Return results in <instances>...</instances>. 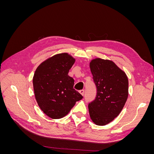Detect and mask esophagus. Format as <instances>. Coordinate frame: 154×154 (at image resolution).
Wrapping results in <instances>:
<instances>
[{"label": "esophagus", "mask_w": 154, "mask_h": 154, "mask_svg": "<svg viewBox=\"0 0 154 154\" xmlns=\"http://www.w3.org/2000/svg\"><path fill=\"white\" fill-rule=\"evenodd\" d=\"M79 92H80L82 96L84 95V90H83H83H80V91H79Z\"/></svg>", "instance_id": "1"}]
</instances>
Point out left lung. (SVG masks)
Listing matches in <instances>:
<instances>
[{
    "instance_id": "1",
    "label": "left lung",
    "mask_w": 154,
    "mask_h": 154,
    "mask_svg": "<svg viewBox=\"0 0 154 154\" xmlns=\"http://www.w3.org/2000/svg\"><path fill=\"white\" fill-rule=\"evenodd\" d=\"M90 69L97 88L96 97L88 104L91 119L96 125H106L122 110L128 96L127 74L109 60L95 58Z\"/></svg>"
}]
</instances>
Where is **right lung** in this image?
Here are the masks:
<instances>
[{"label":"right lung","instance_id":"obj_1","mask_svg":"<svg viewBox=\"0 0 154 154\" xmlns=\"http://www.w3.org/2000/svg\"><path fill=\"white\" fill-rule=\"evenodd\" d=\"M75 62L68 53L55 54L41 63L35 72L32 84L35 99L40 109L49 118L66 116L83 98L73 86L74 79L68 75Z\"/></svg>","mask_w":154,"mask_h":154}]
</instances>
